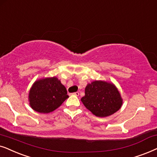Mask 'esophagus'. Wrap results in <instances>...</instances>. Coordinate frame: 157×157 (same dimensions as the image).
Wrapping results in <instances>:
<instances>
[{
    "label": "esophagus",
    "mask_w": 157,
    "mask_h": 157,
    "mask_svg": "<svg viewBox=\"0 0 157 157\" xmlns=\"http://www.w3.org/2000/svg\"><path fill=\"white\" fill-rule=\"evenodd\" d=\"M73 95H76V96H79V92H75V93H72Z\"/></svg>",
    "instance_id": "1"
}]
</instances>
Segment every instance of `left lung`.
I'll return each mask as SVG.
<instances>
[{
  "label": "left lung",
  "instance_id": "8db88e82",
  "mask_svg": "<svg viewBox=\"0 0 157 157\" xmlns=\"http://www.w3.org/2000/svg\"><path fill=\"white\" fill-rule=\"evenodd\" d=\"M81 101L87 109L98 117H107L120 109L123 100L113 83L95 80L87 85Z\"/></svg>",
  "mask_w": 157,
  "mask_h": 157
}]
</instances>
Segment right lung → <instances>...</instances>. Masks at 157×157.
<instances>
[{
  "label": "right lung",
  "mask_w": 157,
  "mask_h": 157,
  "mask_svg": "<svg viewBox=\"0 0 157 157\" xmlns=\"http://www.w3.org/2000/svg\"><path fill=\"white\" fill-rule=\"evenodd\" d=\"M68 98L66 87L56 77L36 80L29 94V105L40 113L54 111Z\"/></svg>",
  "instance_id": "obj_1"
}]
</instances>
